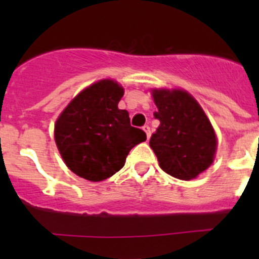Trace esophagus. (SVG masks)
Here are the masks:
<instances>
[{"label":"esophagus","instance_id":"obj_1","mask_svg":"<svg viewBox=\"0 0 259 259\" xmlns=\"http://www.w3.org/2000/svg\"><path fill=\"white\" fill-rule=\"evenodd\" d=\"M143 130H144V131H145L146 137H148V139H149V137H150V127H149V125L145 124V125H144V127H143Z\"/></svg>","mask_w":259,"mask_h":259}]
</instances>
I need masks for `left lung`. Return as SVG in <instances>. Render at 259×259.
<instances>
[{
    "label": "left lung",
    "instance_id": "obj_1",
    "mask_svg": "<svg viewBox=\"0 0 259 259\" xmlns=\"http://www.w3.org/2000/svg\"><path fill=\"white\" fill-rule=\"evenodd\" d=\"M161 124L152 135L150 148L162 170L182 180L194 179L212 163L217 137L211 123L197 101L184 91L155 89Z\"/></svg>",
    "mask_w": 259,
    "mask_h": 259
}]
</instances>
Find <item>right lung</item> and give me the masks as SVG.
<instances>
[{"label":"right lung","instance_id":"right-lung-1","mask_svg":"<svg viewBox=\"0 0 259 259\" xmlns=\"http://www.w3.org/2000/svg\"><path fill=\"white\" fill-rule=\"evenodd\" d=\"M123 88L101 80L79 93L57 119L54 137L67 167L80 178L101 182L124 166L130 150L146 140L118 109Z\"/></svg>","mask_w":259,"mask_h":259}]
</instances>
